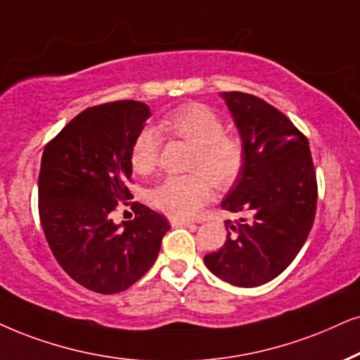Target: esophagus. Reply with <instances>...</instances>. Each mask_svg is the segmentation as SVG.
Wrapping results in <instances>:
<instances>
[{
  "label": "esophagus",
  "instance_id": "34e87169",
  "mask_svg": "<svg viewBox=\"0 0 360 360\" xmlns=\"http://www.w3.org/2000/svg\"><path fill=\"white\" fill-rule=\"evenodd\" d=\"M169 222L172 226H189V224H193V222H191L189 219H183V217H171Z\"/></svg>",
  "mask_w": 360,
  "mask_h": 360
}]
</instances>
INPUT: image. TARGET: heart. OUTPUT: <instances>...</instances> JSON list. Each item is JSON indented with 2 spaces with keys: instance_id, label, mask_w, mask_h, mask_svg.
Here are the masks:
<instances>
[{
  "instance_id": "1",
  "label": "heart",
  "mask_w": 360,
  "mask_h": 360,
  "mask_svg": "<svg viewBox=\"0 0 360 360\" xmlns=\"http://www.w3.org/2000/svg\"><path fill=\"white\" fill-rule=\"evenodd\" d=\"M159 129L172 139L193 146L189 174L169 176L149 191V202L176 217H193L216 188L234 184L244 169V146L239 138L226 133L224 122L212 109L202 104H188L169 112ZM162 138L154 127H146L136 136L131 146V166L139 174L156 169L161 156Z\"/></svg>"
}]
</instances>
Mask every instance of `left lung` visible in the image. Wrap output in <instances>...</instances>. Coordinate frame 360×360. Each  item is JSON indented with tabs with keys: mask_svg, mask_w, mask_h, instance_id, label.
<instances>
[{
	"mask_svg": "<svg viewBox=\"0 0 360 360\" xmlns=\"http://www.w3.org/2000/svg\"><path fill=\"white\" fill-rule=\"evenodd\" d=\"M244 146V169L222 209L226 243L206 254L207 269L239 288H257L281 274L306 243L316 219L317 177L309 141L284 112L240 91L221 94Z\"/></svg>",
	"mask_w": 360,
	"mask_h": 360,
	"instance_id": "left-lung-1",
	"label": "left lung"
}]
</instances>
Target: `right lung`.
<instances>
[{
	"label": "right lung",
	"mask_w": 360,
	"mask_h": 360,
	"mask_svg": "<svg viewBox=\"0 0 360 360\" xmlns=\"http://www.w3.org/2000/svg\"><path fill=\"white\" fill-rule=\"evenodd\" d=\"M151 116L141 101H112L79 112L44 146L38 211L53 256L71 279L99 294L129 289L151 269L166 217L131 202L129 154ZM122 202L135 219L117 226L110 214Z\"/></svg>",
	"instance_id": "1"
}]
</instances>
